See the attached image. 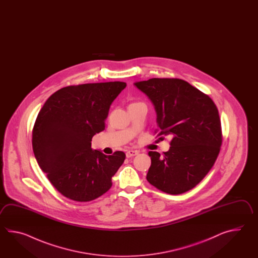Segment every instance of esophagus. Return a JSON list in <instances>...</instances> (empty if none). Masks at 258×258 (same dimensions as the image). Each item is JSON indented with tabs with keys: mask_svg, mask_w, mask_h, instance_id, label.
<instances>
[{
	"mask_svg": "<svg viewBox=\"0 0 258 258\" xmlns=\"http://www.w3.org/2000/svg\"><path fill=\"white\" fill-rule=\"evenodd\" d=\"M137 154L138 152L136 150H128L126 152V157L127 158H132V157H135Z\"/></svg>",
	"mask_w": 258,
	"mask_h": 258,
	"instance_id": "34e87169",
	"label": "esophagus"
}]
</instances>
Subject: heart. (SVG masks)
Masks as SVG:
<instances>
[{
	"instance_id": "heart-1",
	"label": "heart",
	"mask_w": 258,
	"mask_h": 258,
	"mask_svg": "<svg viewBox=\"0 0 258 258\" xmlns=\"http://www.w3.org/2000/svg\"><path fill=\"white\" fill-rule=\"evenodd\" d=\"M133 104H135V103H133Z\"/></svg>"
}]
</instances>
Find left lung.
Here are the masks:
<instances>
[{"label":"left lung","mask_w":258,"mask_h":258,"mask_svg":"<svg viewBox=\"0 0 258 258\" xmlns=\"http://www.w3.org/2000/svg\"><path fill=\"white\" fill-rule=\"evenodd\" d=\"M153 103L159 136H170L169 151H150L147 180L180 195L197 186L213 167L222 143L219 110L208 95L177 78L134 83ZM161 138V137H160Z\"/></svg>","instance_id":"left-lung-1"}]
</instances>
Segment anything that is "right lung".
Returning a JSON list of instances; mask_svg holds the SVG:
<instances>
[{
  "instance_id": "1",
  "label": "right lung",
  "mask_w": 258,
  "mask_h": 258,
  "mask_svg": "<svg viewBox=\"0 0 258 258\" xmlns=\"http://www.w3.org/2000/svg\"><path fill=\"white\" fill-rule=\"evenodd\" d=\"M126 83H93L59 89L46 100L32 132L34 155L51 184L66 198L88 202L110 189L125 159L91 148L105 129L111 103Z\"/></svg>"
}]
</instances>
